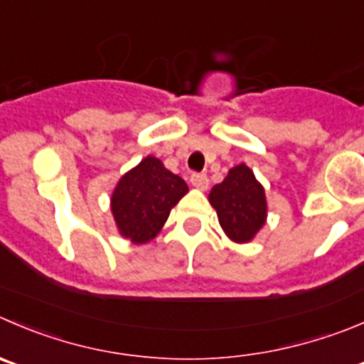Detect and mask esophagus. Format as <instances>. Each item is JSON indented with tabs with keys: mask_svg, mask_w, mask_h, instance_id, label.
Listing matches in <instances>:
<instances>
[{
	"mask_svg": "<svg viewBox=\"0 0 364 364\" xmlns=\"http://www.w3.org/2000/svg\"><path fill=\"white\" fill-rule=\"evenodd\" d=\"M190 181H192V185L196 186L197 190H206L208 185H210V179H208V176L197 174V172H193V174L190 176Z\"/></svg>",
	"mask_w": 364,
	"mask_h": 364,
	"instance_id": "obj_1",
	"label": "esophagus"
}]
</instances>
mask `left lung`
I'll list each match as a JSON object with an SVG mask.
<instances>
[{
    "label": "left lung",
    "mask_w": 364,
    "mask_h": 364,
    "mask_svg": "<svg viewBox=\"0 0 364 364\" xmlns=\"http://www.w3.org/2000/svg\"><path fill=\"white\" fill-rule=\"evenodd\" d=\"M208 199L224 232L236 243L250 242L267 222L264 188L245 164L232 167Z\"/></svg>",
    "instance_id": "8db88e82"
}]
</instances>
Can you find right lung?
Returning a JSON list of instances; mask_svg holds the SVG:
<instances>
[{
  "instance_id": "add662e5",
  "label": "right lung",
  "mask_w": 364,
  "mask_h": 364,
  "mask_svg": "<svg viewBox=\"0 0 364 364\" xmlns=\"http://www.w3.org/2000/svg\"><path fill=\"white\" fill-rule=\"evenodd\" d=\"M186 192L188 186L179 176L167 171L158 158L146 156L119 179L112 193L119 232L133 243L151 242Z\"/></svg>"
}]
</instances>
